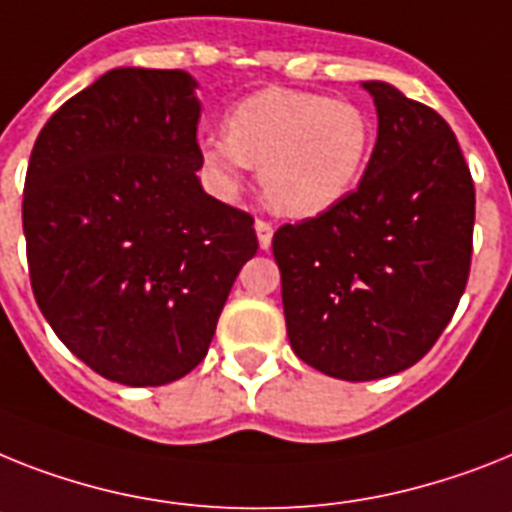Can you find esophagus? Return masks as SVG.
I'll return each instance as SVG.
<instances>
[{
    "instance_id": "obj_1",
    "label": "esophagus",
    "mask_w": 512,
    "mask_h": 512,
    "mask_svg": "<svg viewBox=\"0 0 512 512\" xmlns=\"http://www.w3.org/2000/svg\"><path fill=\"white\" fill-rule=\"evenodd\" d=\"M256 238H259V246L264 248H269L272 246V235H274V227L269 225V222H264V219H256Z\"/></svg>"
}]
</instances>
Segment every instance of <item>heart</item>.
Wrapping results in <instances>:
<instances>
[{
	"label": "heart",
	"mask_w": 512,
	"mask_h": 512,
	"mask_svg": "<svg viewBox=\"0 0 512 512\" xmlns=\"http://www.w3.org/2000/svg\"><path fill=\"white\" fill-rule=\"evenodd\" d=\"M371 146V120L356 104L266 88L232 109L227 133L204 135L198 154L222 193L240 190L248 167H259L266 206L282 217L311 219L356 188Z\"/></svg>",
	"instance_id": "obj_1"
}]
</instances>
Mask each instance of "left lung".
Segmentation results:
<instances>
[{"mask_svg":"<svg viewBox=\"0 0 512 512\" xmlns=\"http://www.w3.org/2000/svg\"><path fill=\"white\" fill-rule=\"evenodd\" d=\"M361 86L379 120L361 183L272 238L295 356L345 382L390 377L432 350L474 248V180L450 125L384 80Z\"/></svg>","mask_w":512,"mask_h":512,"instance_id":"obj_1","label":"left lung"}]
</instances>
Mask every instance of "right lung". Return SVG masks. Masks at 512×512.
<instances>
[{"mask_svg": "<svg viewBox=\"0 0 512 512\" xmlns=\"http://www.w3.org/2000/svg\"><path fill=\"white\" fill-rule=\"evenodd\" d=\"M196 80L117 67L65 101L31 151L23 232L36 303L96 374L159 387L206 358L253 217L198 180Z\"/></svg>", "mask_w": 512, "mask_h": 512, "instance_id": "1", "label": "right lung"}]
</instances>
